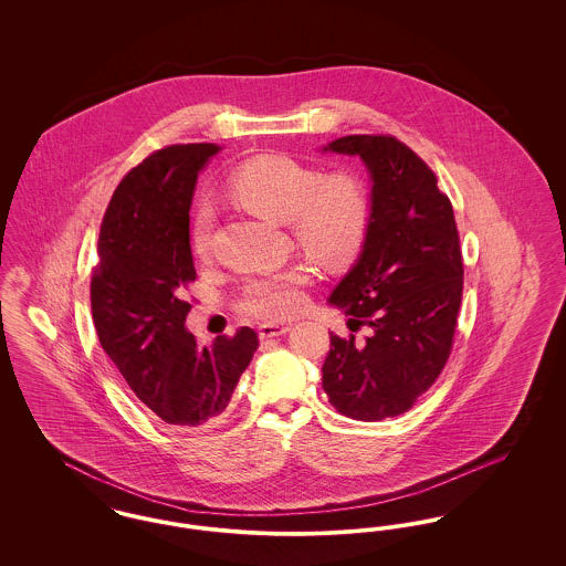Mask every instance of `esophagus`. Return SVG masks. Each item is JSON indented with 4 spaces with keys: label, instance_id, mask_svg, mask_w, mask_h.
I'll return each mask as SVG.
<instances>
[{
    "label": "esophagus",
    "instance_id": "obj_1",
    "mask_svg": "<svg viewBox=\"0 0 566 566\" xmlns=\"http://www.w3.org/2000/svg\"><path fill=\"white\" fill-rule=\"evenodd\" d=\"M291 328L286 326V324H263L261 328H259V335H261V339H271V337H280V335H284V333H289Z\"/></svg>",
    "mask_w": 566,
    "mask_h": 566
}]
</instances>
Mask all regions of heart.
<instances>
[{"mask_svg":"<svg viewBox=\"0 0 566 566\" xmlns=\"http://www.w3.org/2000/svg\"><path fill=\"white\" fill-rule=\"evenodd\" d=\"M229 195L271 222L289 224L293 242L318 265L337 270L360 252L371 201L363 182L348 174L326 176L282 155H263L240 165L227 182ZM214 208L199 203L190 218V248L208 259L214 242ZM310 273L301 265L245 280L238 310L256 321L280 323L303 307Z\"/></svg>","mask_w":566,"mask_h":566,"instance_id":"1","label":"heart"}]
</instances>
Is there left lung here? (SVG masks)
I'll list each match as a JSON object with an SVG mask.
<instances>
[{"label": "left lung", "instance_id": "8db88e82", "mask_svg": "<svg viewBox=\"0 0 566 566\" xmlns=\"http://www.w3.org/2000/svg\"><path fill=\"white\" fill-rule=\"evenodd\" d=\"M324 150L358 155L374 180L363 252L331 295L352 333H331L324 392L354 420L395 418L437 381L454 346L464 270L452 201L395 135H346Z\"/></svg>", "mask_w": 566, "mask_h": 566}]
</instances>
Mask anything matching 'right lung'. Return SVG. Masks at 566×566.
<instances>
[{"label": "right lung", "instance_id": "1", "mask_svg": "<svg viewBox=\"0 0 566 566\" xmlns=\"http://www.w3.org/2000/svg\"><path fill=\"white\" fill-rule=\"evenodd\" d=\"M216 144L155 150L114 190L91 275V310L102 348L135 397L163 422L195 429L222 418L259 348L242 326L203 348L185 328L197 271L189 210L199 169Z\"/></svg>", "mask_w": 566, "mask_h": 566}]
</instances>
